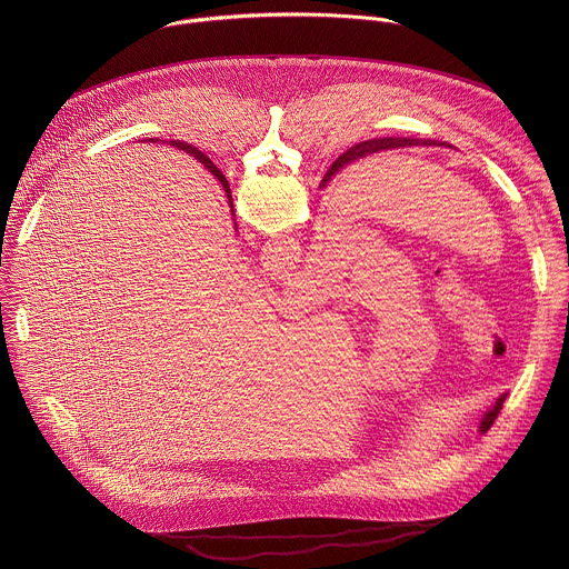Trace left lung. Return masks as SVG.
Wrapping results in <instances>:
<instances>
[{"label":"left lung","mask_w":569,"mask_h":569,"mask_svg":"<svg viewBox=\"0 0 569 569\" xmlns=\"http://www.w3.org/2000/svg\"><path fill=\"white\" fill-rule=\"evenodd\" d=\"M419 143H426V146H432V143H437V141H432V139H412V137H382V139H369V141H360V143H356L353 148H349L347 152H342L336 161H333V167L329 169V173L323 176V180H321V184H327V182H331V178L340 171V169H345L347 164H351V161H356V159H360V157H367V154H371V152H378V150H389V148H405V146H419ZM505 398L507 396H500L498 400H496V405H493V410H489L483 415V419H481V423H479V428H481V432H486L489 430L493 423H496V419H498V415H500V410H502V402H505Z\"/></svg>","instance_id":"1"}]
</instances>
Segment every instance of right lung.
<instances>
[{
  "mask_svg": "<svg viewBox=\"0 0 569 569\" xmlns=\"http://www.w3.org/2000/svg\"><path fill=\"white\" fill-rule=\"evenodd\" d=\"M178 148H182L184 152H189V154H193L196 159H200V164H204L207 169H209V173H213L218 180H220V184H222V189H224V193H227V200H229V204H231V191H229V184H227V180H224V176L216 169V164H213V161L204 154V152H200L198 148H193V146H189V143H182V141H178L176 143ZM233 207V204H231Z\"/></svg>",
  "mask_w": 569,
  "mask_h": 569,
  "instance_id": "right-lung-1",
  "label": "right lung"
}]
</instances>
